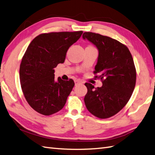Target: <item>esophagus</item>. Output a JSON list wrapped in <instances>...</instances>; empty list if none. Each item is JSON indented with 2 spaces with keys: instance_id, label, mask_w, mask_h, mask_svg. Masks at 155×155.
Wrapping results in <instances>:
<instances>
[{
  "instance_id": "34e87169",
  "label": "esophagus",
  "mask_w": 155,
  "mask_h": 155,
  "mask_svg": "<svg viewBox=\"0 0 155 155\" xmlns=\"http://www.w3.org/2000/svg\"><path fill=\"white\" fill-rule=\"evenodd\" d=\"M83 83L82 81L80 80V79H76V80H75V85H76V86L79 84H80V83Z\"/></svg>"
}]
</instances>
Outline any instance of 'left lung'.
<instances>
[{
    "mask_svg": "<svg viewBox=\"0 0 155 155\" xmlns=\"http://www.w3.org/2000/svg\"><path fill=\"white\" fill-rule=\"evenodd\" d=\"M83 38L90 41L98 49L93 72L103 84L94 88L89 83H85L87 88L84 98L86 107L98 118H110L125 106L134 89L136 70L132 56L126 45L110 37L85 32Z\"/></svg>",
    "mask_w": 155,
    "mask_h": 155,
    "instance_id": "obj_1",
    "label": "left lung"
}]
</instances>
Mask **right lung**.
<instances>
[{"mask_svg": "<svg viewBox=\"0 0 155 155\" xmlns=\"http://www.w3.org/2000/svg\"><path fill=\"white\" fill-rule=\"evenodd\" d=\"M82 34V31L43 33L29 44L21 62L19 78L24 97L36 112L51 115L64 106L75 83L72 79H55L53 68L63 63L68 48Z\"/></svg>", "mask_w": 155, "mask_h": 155, "instance_id": "right-lung-1", "label": "right lung"}]
</instances>
